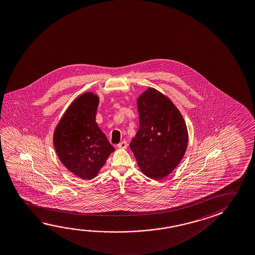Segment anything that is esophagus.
Wrapping results in <instances>:
<instances>
[{
  "label": "esophagus",
  "instance_id": "34e87169",
  "mask_svg": "<svg viewBox=\"0 0 255 255\" xmlns=\"http://www.w3.org/2000/svg\"><path fill=\"white\" fill-rule=\"evenodd\" d=\"M127 146H128V144H127V142H126V140L120 142V143L117 145V146H118L119 148H126Z\"/></svg>",
  "mask_w": 255,
  "mask_h": 255
}]
</instances>
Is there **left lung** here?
I'll return each mask as SVG.
<instances>
[{
    "mask_svg": "<svg viewBox=\"0 0 255 255\" xmlns=\"http://www.w3.org/2000/svg\"><path fill=\"white\" fill-rule=\"evenodd\" d=\"M139 128L129 144L142 172L161 180L180 163L188 146L183 117L167 97L147 89L138 99Z\"/></svg>",
    "mask_w": 255,
    "mask_h": 255,
    "instance_id": "8db88e82",
    "label": "left lung"
}]
</instances>
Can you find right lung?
Segmentation results:
<instances>
[{"instance_id": "1", "label": "right lung", "mask_w": 255, "mask_h": 255, "mask_svg": "<svg viewBox=\"0 0 255 255\" xmlns=\"http://www.w3.org/2000/svg\"><path fill=\"white\" fill-rule=\"evenodd\" d=\"M98 105L99 98L93 93L81 95L55 129L53 142L59 160L84 180L94 178L115 151L95 121Z\"/></svg>"}]
</instances>
